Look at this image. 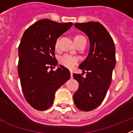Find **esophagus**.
<instances>
[{"instance_id":"34e87169","label":"esophagus","mask_w":133,"mask_h":133,"mask_svg":"<svg viewBox=\"0 0 133 133\" xmlns=\"http://www.w3.org/2000/svg\"><path fill=\"white\" fill-rule=\"evenodd\" d=\"M70 75H71V78H72V76H73V72L72 71H70Z\"/></svg>"}]
</instances>
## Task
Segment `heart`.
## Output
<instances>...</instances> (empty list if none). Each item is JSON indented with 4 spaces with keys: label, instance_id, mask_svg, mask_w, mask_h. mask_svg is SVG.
I'll list each match as a JSON object with an SVG mask.
<instances>
[{
    "label": "heart",
    "instance_id": "obj_1",
    "mask_svg": "<svg viewBox=\"0 0 133 133\" xmlns=\"http://www.w3.org/2000/svg\"><path fill=\"white\" fill-rule=\"evenodd\" d=\"M83 37H84L82 35H76L74 37V41H78V40ZM59 41V38H57L55 40V44H54L55 48L58 47ZM59 61L60 64L63 65V66L69 68V69H72L78 64V62H79V59L77 57H74L73 55H69V54H64V55L60 57Z\"/></svg>",
    "mask_w": 133,
    "mask_h": 133
}]
</instances>
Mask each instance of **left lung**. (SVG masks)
<instances>
[{
	"mask_svg": "<svg viewBox=\"0 0 133 133\" xmlns=\"http://www.w3.org/2000/svg\"><path fill=\"white\" fill-rule=\"evenodd\" d=\"M74 25L87 35L90 46L88 57L79 66L86 73V77L79 74H73L79 83L78 90L74 94V102L80 110L91 111L102 102L111 84L116 64L115 46L110 35L99 22Z\"/></svg>",
	"mask_w": 133,
	"mask_h": 133,
	"instance_id": "8db88e82",
	"label": "left lung"
}]
</instances>
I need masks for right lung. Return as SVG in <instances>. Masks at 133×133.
Instances as JSON below:
<instances>
[{"instance_id":"obj_1","label":"right lung","mask_w":133,"mask_h":133,"mask_svg":"<svg viewBox=\"0 0 133 133\" xmlns=\"http://www.w3.org/2000/svg\"><path fill=\"white\" fill-rule=\"evenodd\" d=\"M72 23H59L41 19L29 27L18 46V74L26 102L37 110H45L54 102L57 89L70 78V72L55 57V40L70 29Z\"/></svg>"}]
</instances>
